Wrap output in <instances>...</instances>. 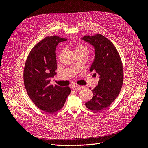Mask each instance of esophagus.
Instances as JSON below:
<instances>
[{
  "mask_svg": "<svg viewBox=\"0 0 148 148\" xmlns=\"http://www.w3.org/2000/svg\"><path fill=\"white\" fill-rule=\"evenodd\" d=\"M82 87H81V86H72L71 87V90H79V89H81V88H82Z\"/></svg>",
  "mask_w": 148,
  "mask_h": 148,
  "instance_id": "1",
  "label": "esophagus"
}]
</instances>
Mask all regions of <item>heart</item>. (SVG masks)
Segmentation results:
<instances>
[{
	"instance_id": "obj_1",
	"label": "heart",
	"mask_w": 148,
	"mask_h": 148,
	"mask_svg": "<svg viewBox=\"0 0 148 148\" xmlns=\"http://www.w3.org/2000/svg\"><path fill=\"white\" fill-rule=\"evenodd\" d=\"M74 50H75V52L85 51V52L87 53V51H88V49L85 46L81 45H75V47H74Z\"/></svg>"
}]
</instances>
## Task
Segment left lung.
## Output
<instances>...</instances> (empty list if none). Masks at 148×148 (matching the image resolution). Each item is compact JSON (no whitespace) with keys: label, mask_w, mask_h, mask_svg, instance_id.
<instances>
[{"label":"left lung","mask_w":148,"mask_h":148,"mask_svg":"<svg viewBox=\"0 0 148 148\" xmlns=\"http://www.w3.org/2000/svg\"><path fill=\"white\" fill-rule=\"evenodd\" d=\"M82 40L95 48V59L90 70L95 71L99 78L98 86L92 90L93 97L86 106L99 112L109 107L120 93L123 81L122 62L114 44L103 35L84 36Z\"/></svg>","instance_id":"left-lung-1"}]
</instances>
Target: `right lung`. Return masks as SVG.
Returning <instances> with one entry per match:
<instances>
[{
	"label": "right lung",
	"mask_w": 148,
	"mask_h": 148,
	"mask_svg": "<svg viewBox=\"0 0 148 148\" xmlns=\"http://www.w3.org/2000/svg\"><path fill=\"white\" fill-rule=\"evenodd\" d=\"M66 40L56 36L45 37L33 47L25 62L23 79L27 93L39 109L49 114L60 110L71 92L69 87L53 86L49 79L57 74L56 46Z\"/></svg>",
	"instance_id": "add662e5"
}]
</instances>
